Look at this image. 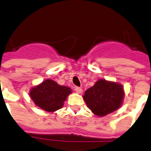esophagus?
I'll return each mask as SVG.
<instances>
[{"instance_id":"34e87169","label":"esophagus","mask_w":151,"mask_h":151,"mask_svg":"<svg viewBox=\"0 0 151 151\" xmlns=\"http://www.w3.org/2000/svg\"><path fill=\"white\" fill-rule=\"evenodd\" d=\"M75 91L77 93H81L82 92V88H79V87H75Z\"/></svg>"}]
</instances>
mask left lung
<instances>
[{"label": "left lung", "mask_w": 151, "mask_h": 151, "mask_svg": "<svg viewBox=\"0 0 151 151\" xmlns=\"http://www.w3.org/2000/svg\"><path fill=\"white\" fill-rule=\"evenodd\" d=\"M124 96L121 84L99 79L85 91L83 99L94 114L103 117L121 107Z\"/></svg>", "instance_id": "1"}]
</instances>
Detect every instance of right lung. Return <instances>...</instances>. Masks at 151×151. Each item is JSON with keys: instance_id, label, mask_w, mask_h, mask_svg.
<instances>
[{"instance_id": "obj_1", "label": "right lung", "mask_w": 151, "mask_h": 151, "mask_svg": "<svg viewBox=\"0 0 151 151\" xmlns=\"http://www.w3.org/2000/svg\"><path fill=\"white\" fill-rule=\"evenodd\" d=\"M71 92L70 88L62 86L54 81L47 79L32 88L29 96L41 109L48 112H55L63 106L64 102Z\"/></svg>"}]
</instances>
